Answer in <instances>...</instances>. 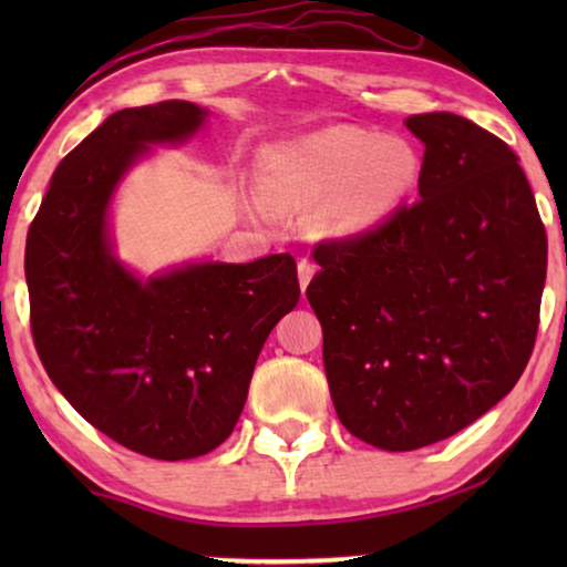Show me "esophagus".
Segmentation results:
<instances>
[{"mask_svg":"<svg viewBox=\"0 0 567 567\" xmlns=\"http://www.w3.org/2000/svg\"><path fill=\"white\" fill-rule=\"evenodd\" d=\"M297 270H299L301 291H307V286H309V281H312V276H315V262L309 260V258H299Z\"/></svg>","mask_w":567,"mask_h":567,"instance_id":"obj_1","label":"esophagus"}]
</instances>
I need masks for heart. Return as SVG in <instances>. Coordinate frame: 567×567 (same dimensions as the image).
Returning a JSON list of instances; mask_svg holds the SVG:
<instances>
[{
	"label": "heart",
	"mask_w": 567,
	"mask_h": 567,
	"mask_svg": "<svg viewBox=\"0 0 567 567\" xmlns=\"http://www.w3.org/2000/svg\"><path fill=\"white\" fill-rule=\"evenodd\" d=\"M415 177L413 146L353 126H332L278 146L262 165V185L274 204L312 208L326 200L317 224L328 235L374 227L405 198Z\"/></svg>",
	"instance_id": "b5f03b06"
}]
</instances>
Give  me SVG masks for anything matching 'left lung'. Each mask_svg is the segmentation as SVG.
I'll list each match as a JSON object with an SVG mask.
<instances>
[{"label": "left lung", "mask_w": 567, "mask_h": 567, "mask_svg": "<svg viewBox=\"0 0 567 567\" xmlns=\"http://www.w3.org/2000/svg\"><path fill=\"white\" fill-rule=\"evenodd\" d=\"M415 204L322 239L307 299L332 405L355 439L413 452L514 390L534 351L547 235L516 152L454 113L410 115Z\"/></svg>", "instance_id": "obj_1"}]
</instances>
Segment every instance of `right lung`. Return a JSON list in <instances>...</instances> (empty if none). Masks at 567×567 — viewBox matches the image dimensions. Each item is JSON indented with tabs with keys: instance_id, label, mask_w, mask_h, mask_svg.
I'll use <instances>...</instances> for the list:
<instances>
[{
	"instance_id": "1",
	"label": "right lung",
	"mask_w": 567,
	"mask_h": 567,
	"mask_svg": "<svg viewBox=\"0 0 567 567\" xmlns=\"http://www.w3.org/2000/svg\"><path fill=\"white\" fill-rule=\"evenodd\" d=\"M204 115L185 100L107 115L61 159L25 247L30 330L51 382L107 439L167 462L229 439L268 332L299 301L289 252L150 281L111 255L115 183L146 144L183 142Z\"/></svg>"
}]
</instances>
